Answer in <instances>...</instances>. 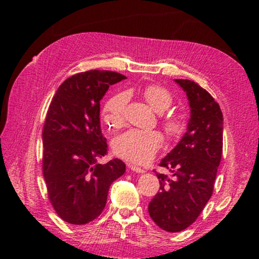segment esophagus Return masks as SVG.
Masks as SVG:
<instances>
[{
  "label": "esophagus",
  "instance_id": "1",
  "mask_svg": "<svg viewBox=\"0 0 259 259\" xmlns=\"http://www.w3.org/2000/svg\"><path fill=\"white\" fill-rule=\"evenodd\" d=\"M128 166H129L131 170H133L134 172H137V174H144V172H145V170L142 169V168H139V166L135 165V164H128Z\"/></svg>",
  "mask_w": 259,
  "mask_h": 259
}]
</instances>
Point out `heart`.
Masks as SVG:
<instances>
[{"label": "heart", "instance_id": "obj_1", "mask_svg": "<svg viewBox=\"0 0 259 259\" xmlns=\"http://www.w3.org/2000/svg\"><path fill=\"white\" fill-rule=\"evenodd\" d=\"M143 96L153 111L162 114L172 104V96L168 90L159 85H148ZM128 102L126 94L114 95L104 106L103 117L105 123L111 128H119L123 123L124 109ZM164 129L170 137H176L183 130L182 121L177 117L168 116L162 120ZM162 143V136L157 131H143L133 129L116 137L113 150L116 155L131 162L142 163L151 160Z\"/></svg>", "mask_w": 259, "mask_h": 259}]
</instances>
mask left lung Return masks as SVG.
I'll use <instances>...</instances> for the list:
<instances>
[{"label":"left lung","mask_w":259,"mask_h":259,"mask_svg":"<svg viewBox=\"0 0 259 259\" xmlns=\"http://www.w3.org/2000/svg\"><path fill=\"white\" fill-rule=\"evenodd\" d=\"M186 94L190 119L179 143L161 160L172 177L157 174L160 192L148 204L155 224L181 232L193 224L211 198L223 151V113L208 91L190 80H174Z\"/></svg>","instance_id":"8db88e82"}]
</instances>
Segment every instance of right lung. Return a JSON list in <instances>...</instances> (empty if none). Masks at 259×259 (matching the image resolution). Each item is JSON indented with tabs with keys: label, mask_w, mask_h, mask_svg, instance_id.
<instances>
[{
	"label": "right lung",
	"mask_w": 259,
	"mask_h": 259,
	"mask_svg": "<svg viewBox=\"0 0 259 259\" xmlns=\"http://www.w3.org/2000/svg\"><path fill=\"white\" fill-rule=\"evenodd\" d=\"M109 71L78 73L61 83L48 109L43 128V176L50 202L63 221L84 225L106 205L112 183L125 172V164L107 154L100 129V100L109 85L125 80Z\"/></svg>",
	"instance_id": "1"
}]
</instances>
